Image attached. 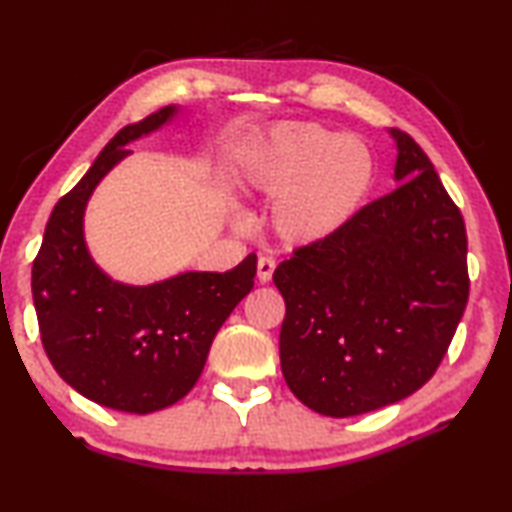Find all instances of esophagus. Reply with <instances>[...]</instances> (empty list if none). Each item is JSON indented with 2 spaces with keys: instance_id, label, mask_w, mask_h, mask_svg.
Returning a JSON list of instances; mask_svg holds the SVG:
<instances>
[{
  "instance_id": "1",
  "label": "esophagus",
  "mask_w": 512,
  "mask_h": 512,
  "mask_svg": "<svg viewBox=\"0 0 512 512\" xmlns=\"http://www.w3.org/2000/svg\"><path fill=\"white\" fill-rule=\"evenodd\" d=\"M273 269H276V259L273 257H259L257 259V280L259 283H269L273 276Z\"/></svg>"
}]
</instances>
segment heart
Segmentation results:
<instances>
[{"instance_id": "b5f03b06", "label": "heart", "mask_w": 512, "mask_h": 512, "mask_svg": "<svg viewBox=\"0 0 512 512\" xmlns=\"http://www.w3.org/2000/svg\"><path fill=\"white\" fill-rule=\"evenodd\" d=\"M243 183L273 201L271 225L290 246H315L355 218L373 185V157L355 136L318 125L273 127L250 150Z\"/></svg>"}]
</instances>
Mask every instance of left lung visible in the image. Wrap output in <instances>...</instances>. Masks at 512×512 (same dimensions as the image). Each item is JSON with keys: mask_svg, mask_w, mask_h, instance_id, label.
I'll return each instance as SVG.
<instances>
[{"mask_svg": "<svg viewBox=\"0 0 512 512\" xmlns=\"http://www.w3.org/2000/svg\"><path fill=\"white\" fill-rule=\"evenodd\" d=\"M390 134L397 190L273 273L285 299V383L329 417L369 413L420 390L469 301L462 213L424 150L401 129Z\"/></svg>", "mask_w": 512, "mask_h": 512, "instance_id": "obj_1", "label": "left lung"}]
</instances>
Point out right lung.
<instances>
[{
  "label": "right lung",
  "mask_w": 512,
  "mask_h": 512,
  "mask_svg": "<svg viewBox=\"0 0 512 512\" xmlns=\"http://www.w3.org/2000/svg\"><path fill=\"white\" fill-rule=\"evenodd\" d=\"M164 106L122 127L81 181L50 213L32 264V297L43 350L62 380L90 401L146 415L181 401L204 371L222 322L253 290L257 257L225 273L187 271L162 283H115L85 248L83 213L90 194L129 141L174 118Z\"/></svg>",
  "instance_id": "1"
}]
</instances>
